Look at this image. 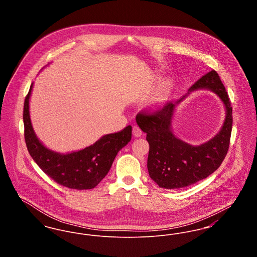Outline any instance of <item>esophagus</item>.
Returning a JSON list of instances; mask_svg holds the SVG:
<instances>
[{"label": "esophagus", "instance_id": "34e87169", "mask_svg": "<svg viewBox=\"0 0 257 257\" xmlns=\"http://www.w3.org/2000/svg\"><path fill=\"white\" fill-rule=\"evenodd\" d=\"M142 134H143L142 129H141L139 126L135 125L134 127H133V135H134L135 137L139 138V137H141V136H142Z\"/></svg>", "mask_w": 257, "mask_h": 257}]
</instances>
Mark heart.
Returning a JSON list of instances; mask_svg holds the SVG:
<instances>
[{
	"label": "heart",
	"instance_id": "heart-1",
	"mask_svg": "<svg viewBox=\"0 0 257 257\" xmlns=\"http://www.w3.org/2000/svg\"><path fill=\"white\" fill-rule=\"evenodd\" d=\"M170 89H171V86L169 85V83H163V85L161 86V94L163 96L167 95L170 92Z\"/></svg>",
	"mask_w": 257,
	"mask_h": 257
}]
</instances>
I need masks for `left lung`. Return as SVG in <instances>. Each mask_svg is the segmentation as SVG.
Returning a JSON list of instances; mask_svg holds the SVG:
<instances>
[{
	"label": "left lung",
	"mask_w": 257,
	"mask_h": 257,
	"mask_svg": "<svg viewBox=\"0 0 257 257\" xmlns=\"http://www.w3.org/2000/svg\"><path fill=\"white\" fill-rule=\"evenodd\" d=\"M199 89L211 90L220 97L226 108V118L220 132L214 138L200 146H192L173 134L171 123L176 106L191 92ZM136 121L147 133L150 178L160 188L175 190L196 183L218 170L229 147L232 108L219 75L212 70L196 81L188 93L175 103H167L152 114L139 112Z\"/></svg>",
	"instance_id": "1"
}]
</instances>
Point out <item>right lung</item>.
I'll return each mask as SVG.
<instances>
[{
    "instance_id": "right-lung-1",
    "label": "right lung",
    "mask_w": 257,
    "mask_h": 257,
    "mask_svg": "<svg viewBox=\"0 0 257 257\" xmlns=\"http://www.w3.org/2000/svg\"><path fill=\"white\" fill-rule=\"evenodd\" d=\"M33 85L25 99L23 112L25 142L30 155L57 183L76 190L93 189L107 175L118 151L131 141L132 126L105 135L82 150L66 154L55 152L38 140L32 125L29 104Z\"/></svg>"
}]
</instances>
